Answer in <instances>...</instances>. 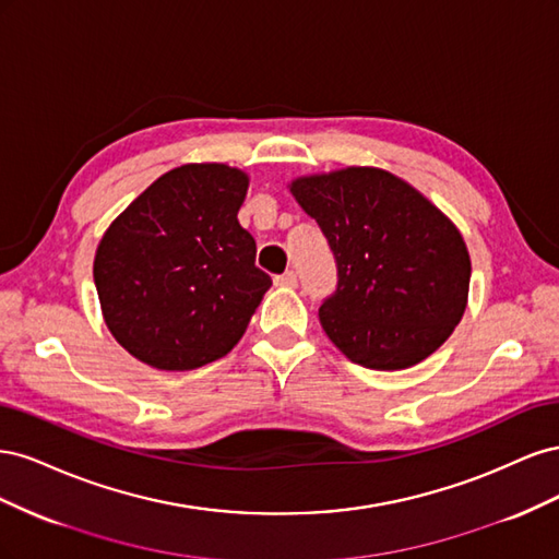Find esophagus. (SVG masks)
<instances>
[{
	"label": "esophagus",
	"instance_id": "obj_1",
	"mask_svg": "<svg viewBox=\"0 0 559 559\" xmlns=\"http://www.w3.org/2000/svg\"><path fill=\"white\" fill-rule=\"evenodd\" d=\"M275 284H277V286H289V289H294V286L298 284V277H296L294 270H286L284 275H277V277H275Z\"/></svg>",
	"mask_w": 559,
	"mask_h": 559
}]
</instances>
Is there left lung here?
<instances>
[{
  "instance_id": "obj_1",
  "label": "left lung",
  "mask_w": 559,
  "mask_h": 559,
  "mask_svg": "<svg viewBox=\"0 0 559 559\" xmlns=\"http://www.w3.org/2000/svg\"><path fill=\"white\" fill-rule=\"evenodd\" d=\"M337 263L321 329L354 364L401 370L425 361L462 321L471 257L462 233L408 181L343 167L289 183Z\"/></svg>"
}]
</instances>
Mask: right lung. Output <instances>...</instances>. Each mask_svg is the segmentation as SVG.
<instances>
[{"label": "right lung", "instance_id": "1", "mask_svg": "<svg viewBox=\"0 0 559 559\" xmlns=\"http://www.w3.org/2000/svg\"><path fill=\"white\" fill-rule=\"evenodd\" d=\"M247 173L189 163L165 173L105 230L93 277L105 324L134 359L193 370L240 343L270 280L238 212Z\"/></svg>", "mask_w": 559, "mask_h": 559}]
</instances>
